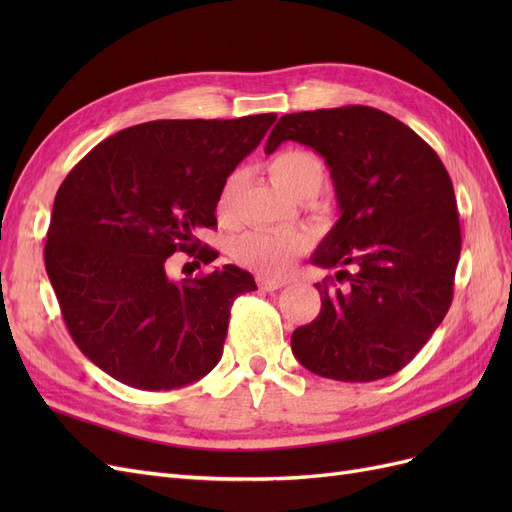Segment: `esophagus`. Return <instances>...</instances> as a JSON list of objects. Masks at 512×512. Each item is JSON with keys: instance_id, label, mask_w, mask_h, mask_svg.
I'll return each mask as SVG.
<instances>
[{"instance_id": "34e87169", "label": "esophagus", "mask_w": 512, "mask_h": 512, "mask_svg": "<svg viewBox=\"0 0 512 512\" xmlns=\"http://www.w3.org/2000/svg\"><path fill=\"white\" fill-rule=\"evenodd\" d=\"M256 284H258L260 290H265V292H273V290L284 286L282 280H275V277H267V275H258L256 277Z\"/></svg>"}]
</instances>
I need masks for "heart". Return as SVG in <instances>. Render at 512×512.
Listing matches in <instances>:
<instances>
[{
	"label": "heart",
	"instance_id": "1",
	"mask_svg": "<svg viewBox=\"0 0 512 512\" xmlns=\"http://www.w3.org/2000/svg\"><path fill=\"white\" fill-rule=\"evenodd\" d=\"M269 173L273 181L286 190L290 196L297 198L307 190H320L324 183V164L312 151L305 149H284L269 160ZM243 175L232 173L220 190L218 196V215L226 218L235 205L237 192L241 188ZM312 241L307 235L297 230H245L235 239H230L228 252L232 260L239 262L241 267L254 269L269 275L286 273L294 258L303 256Z\"/></svg>",
	"mask_w": 512,
	"mask_h": 512
}]
</instances>
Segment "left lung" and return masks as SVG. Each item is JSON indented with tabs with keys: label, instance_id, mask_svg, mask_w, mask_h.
I'll return each mask as SVG.
<instances>
[{
	"label": "left lung",
	"instance_id": "1",
	"mask_svg": "<svg viewBox=\"0 0 512 512\" xmlns=\"http://www.w3.org/2000/svg\"><path fill=\"white\" fill-rule=\"evenodd\" d=\"M284 141L312 147L331 168L339 220L312 262L324 280L320 314L292 333V352L314 374L371 382L404 369L453 303L461 226L453 181L438 153L406 123L371 106L284 115L265 153Z\"/></svg>",
	"mask_w": 512,
	"mask_h": 512
}]
</instances>
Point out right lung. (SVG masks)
<instances>
[{
    "instance_id": "obj_1",
    "label": "right lung",
    "mask_w": 512,
    "mask_h": 512,
    "mask_svg": "<svg viewBox=\"0 0 512 512\" xmlns=\"http://www.w3.org/2000/svg\"><path fill=\"white\" fill-rule=\"evenodd\" d=\"M275 113L158 119L96 145L59 185L44 265L66 327L91 363L145 391L196 382L218 365L230 307L256 290L226 265L173 282L175 252L213 262L198 230L218 226L224 181L260 145Z\"/></svg>"
}]
</instances>
